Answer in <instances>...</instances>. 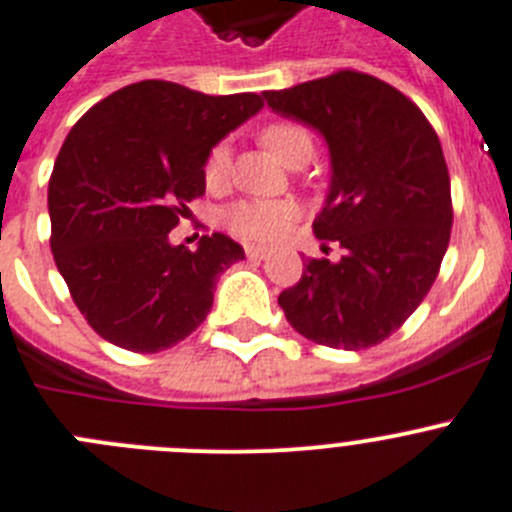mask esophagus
<instances>
[{"label": "esophagus", "mask_w": 512, "mask_h": 512, "mask_svg": "<svg viewBox=\"0 0 512 512\" xmlns=\"http://www.w3.org/2000/svg\"><path fill=\"white\" fill-rule=\"evenodd\" d=\"M245 252H247V257L255 262L267 260V257H270V250H267V247H260V245H247Z\"/></svg>", "instance_id": "esophagus-1"}]
</instances>
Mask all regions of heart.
Listing matches in <instances>:
<instances>
[{"label":"heart","instance_id":"heart-1","mask_svg":"<svg viewBox=\"0 0 512 512\" xmlns=\"http://www.w3.org/2000/svg\"><path fill=\"white\" fill-rule=\"evenodd\" d=\"M262 145L288 168L306 165L313 155L311 132L298 122H273L267 124L260 135ZM229 150L227 145H216L204 165V178L209 186H219L227 176ZM293 219V206L283 201H239L227 211V224L234 234L255 242L278 239L288 229Z\"/></svg>","mask_w":512,"mask_h":512}]
</instances>
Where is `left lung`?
<instances>
[{"mask_svg":"<svg viewBox=\"0 0 512 512\" xmlns=\"http://www.w3.org/2000/svg\"><path fill=\"white\" fill-rule=\"evenodd\" d=\"M262 96L275 114L324 137L331 181L313 234L344 250L339 260L303 262L280 308L311 342L375 347L421 306L449 247L451 183L439 137L408 96L367 73L339 71Z\"/></svg>","mask_w":512,"mask_h":512,"instance_id":"1","label":"left lung"}]
</instances>
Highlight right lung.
<instances>
[{
    "label": "right lung",
    "mask_w": 512,
    "mask_h": 512,
    "mask_svg": "<svg viewBox=\"0 0 512 512\" xmlns=\"http://www.w3.org/2000/svg\"><path fill=\"white\" fill-rule=\"evenodd\" d=\"M260 109L257 94L140 81L68 132L48 183L50 250L101 339L155 354L204 324L216 280L245 250L219 232L196 250L170 245L168 234L204 196L211 150Z\"/></svg>",
    "instance_id": "right-lung-1"
}]
</instances>
